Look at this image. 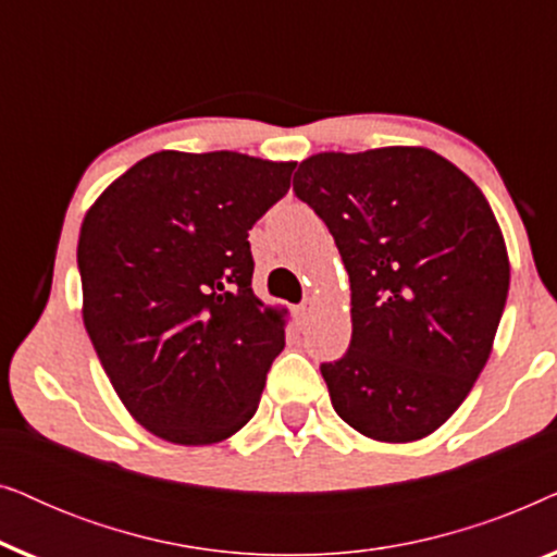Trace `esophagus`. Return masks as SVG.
<instances>
[{
	"instance_id": "obj_1",
	"label": "esophagus",
	"mask_w": 557,
	"mask_h": 557,
	"mask_svg": "<svg viewBox=\"0 0 557 557\" xmlns=\"http://www.w3.org/2000/svg\"><path fill=\"white\" fill-rule=\"evenodd\" d=\"M314 314H317V299H307L299 307V319H301V324H309L311 319H314Z\"/></svg>"
}]
</instances>
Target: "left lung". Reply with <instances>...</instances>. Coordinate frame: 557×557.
I'll return each mask as SVG.
<instances>
[{
    "label": "left lung",
    "mask_w": 557,
    "mask_h": 557,
    "mask_svg": "<svg viewBox=\"0 0 557 557\" xmlns=\"http://www.w3.org/2000/svg\"><path fill=\"white\" fill-rule=\"evenodd\" d=\"M294 193L349 273L352 339L322 364L334 410L372 441L425 438L467 400L505 311L509 256L490 202L425 147L311 154Z\"/></svg>",
    "instance_id": "obj_1"
}]
</instances>
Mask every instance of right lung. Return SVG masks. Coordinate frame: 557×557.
Masks as SVG:
<instances>
[{"label": "right lung", "instance_id": "1", "mask_svg": "<svg viewBox=\"0 0 557 557\" xmlns=\"http://www.w3.org/2000/svg\"><path fill=\"white\" fill-rule=\"evenodd\" d=\"M296 162L164 149L103 189L81 225L83 324L128 413L180 446L253 418L286 309L250 288L248 231Z\"/></svg>", "mask_w": 557, "mask_h": 557}]
</instances>
